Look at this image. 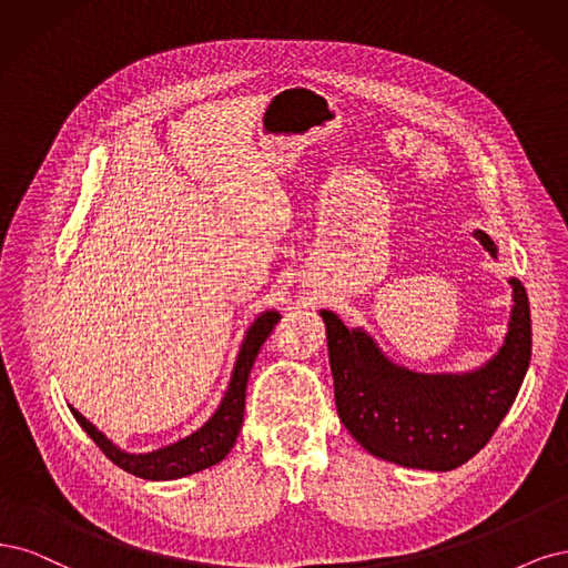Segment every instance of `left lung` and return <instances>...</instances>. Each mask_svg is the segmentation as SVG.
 <instances>
[{
  "label": "left lung",
  "mask_w": 568,
  "mask_h": 568,
  "mask_svg": "<svg viewBox=\"0 0 568 568\" xmlns=\"http://www.w3.org/2000/svg\"><path fill=\"white\" fill-rule=\"evenodd\" d=\"M496 257V245L474 233ZM515 308L498 356L465 375H419L384 358L363 331H349L333 311H321L342 425L382 460L448 471L465 465L496 434L515 404L530 361L526 287L511 278Z\"/></svg>",
  "instance_id": "8db88e82"
}]
</instances>
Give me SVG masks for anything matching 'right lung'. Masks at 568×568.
Here are the masks:
<instances>
[{
  "mask_svg": "<svg viewBox=\"0 0 568 568\" xmlns=\"http://www.w3.org/2000/svg\"><path fill=\"white\" fill-rule=\"evenodd\" d=\"M278 321L281 316L276 311H266V314H262L252 323L247 337L241 346V354H237L235 371L222 406H219L216 413L207 419L205 427H200L195 434L181 438V442L168 448L141 453V455L124 453L118 446H113V442H108V438L91 425L82 413H78L75 408H70V413L75 415L80 427L94 438V444L103 450L108 460L115 463L120 469L134 474V477L151 479V481H168V479H179V477H186V474L212 467L216 463H222L229 455V450L233 448L237 438V432L243 427L247 377L254 365V358H257L262 349V344L266 342L273 325Z\"/></svg>",
  "mask_w": 568,
  "mask_h": 568,
  "instance_id": "obj_1",
  "label": "right lung"
}]
</instances>
